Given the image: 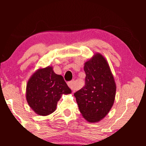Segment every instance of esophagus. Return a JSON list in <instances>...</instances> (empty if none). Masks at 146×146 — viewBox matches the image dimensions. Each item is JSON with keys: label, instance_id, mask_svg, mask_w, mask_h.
<instances>
[{"label": "esophagus", "instance_id": "esophagus-1", "mask_svg": "<svg viewBox=\"0 0 146 146\" xmlns=\"http://www.w3.org/2000/svg\"><path fill=\"white\" fill-rule=\"evenodd\" d=\"M74 84H75V81L74 80L70 81V82H68V85L69 86V88H70L71 90L73 91L75 90V86H74Z\"/></svg>", "mask_w": 146, "mask_h": 146}]
</instances>
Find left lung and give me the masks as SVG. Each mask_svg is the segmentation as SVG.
Instances as JSON below:
<instances>
[{
	"label": "left lung",
	"instance_id": "left-lung-1",
	"mask_svg": "<svg viewBox=\"0 0 146 146\" xmlns=\"http://www.w3.org/2000/svg\"><path fill=\"white\" fill-rule=\"evenodd\" d=\"M85 85L74 93L79 110L90 122H98L110 111L115 97L116 85L110 66L97 54L85 63Z\"/></svg>",
	"mask_w": 146,
	"mask_h": 146
}]
</instances>
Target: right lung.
I'll use <instances>...</instances> for the list:
<instances>
[{
  "label": "right lung",
  "instance_id": "obj_1",
  "mask_svg": "<svg viewBox=\"0 0 146 146\" xmlns=\"http://www.w3.org/2000/svg\"><path fill=\"white\" fill-rule=\"evenodd\" d=\"M71 93L63 76L54 73L51 67H47L38 70L29 80L26 99L35 112L46 116L55 111L62 94Z\"/></svg>",
  "mask_w": 146,
  "mask_h": 146
}]
</instances>
